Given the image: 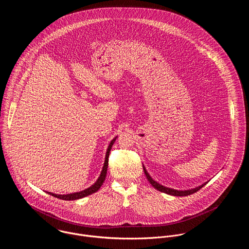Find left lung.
<instances>
[{
  "mask_svg": "<svg viewBox=\"0 0 249 249\" xmlns=\"http://www.w3.org/2000/svg\"><path fill=\"white\" fill-rule=\"evenodd\" d=\"M142 168H143V172H144V175H145V177L147 178V180L149 181V183H150L157 191H159V192H161V193H165V194L171 195V196H190V195H192V194H195V193H196L197 191H199L203 186H205V185L208 183V182H205L204 184H202V185H200V186H198V187H196V188H195V189L186 190V191H178V190H175V189H171V188L164 187V186H162L161 184L157 183L156 181H154L152 178H150V176L147 174V172H146V170L144 169L143 166H142Z\"/></svg>",
  "mask_w": 249,
  "mask_h": 249,
  "instance_id": "1",
  "label": "left lung"
}]
</instances>
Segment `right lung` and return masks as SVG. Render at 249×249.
<instances>
[{
  "label": "right lung",
  "mask_w": 249,
  "mask_h": 249,
  "mask_svg": "<svg viewBox=\"0 0 249 249\" xmlns=\"http://www.w3.org/2000/svg\"><path fill=\"white\" fill-rule=\"evenodd\" d=\"M117 138V137H116ZM116 138H114L111 142L109 143V146L107 148V155H106V161H105V165H104V168H103V171L101 173V176L100 178H98V180L96 181L95 184H93L91 187H89L88 189L84 190V191H81V192H78V193H73V194H69V195H55V194H53V193H48L50 195H52L53 196H55L57 198H60V199H63V200H75V199H79V198H82V197H85L89 195H92L94 193H96L98 190H100V188L102 187L103 183L105 182L106 178H107V167H108V157H109V153H110V150H111V147L113 145V143L115 142Z\"/></svg>",
  "instance_id": "add662e5"
}]
</instances>
